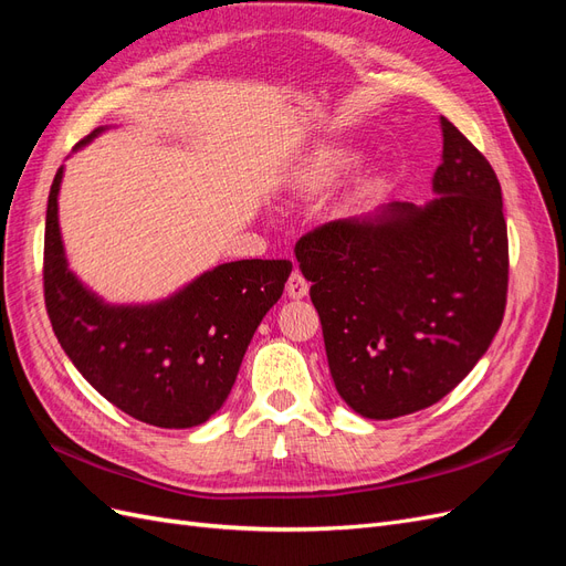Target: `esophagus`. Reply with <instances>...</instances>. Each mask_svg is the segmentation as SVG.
<instances>
[{"label":"esophagus","mask_w":566,"mask_h":566,"mask_svg":"<svg viewBox=\"0 0 566 566\" xmlns=\"http://www.w3.org/2000/svg\"><path fill=\"white\" fill-rule=\"evenodd\" d=\"M285 290H287L290 300H302V297H306V293H310V283H306V279L302 276L300 271H293V273H290Z\"/></svg>","instance_id":"obj_1"}]
</instances>
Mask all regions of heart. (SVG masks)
Returning a JSON list of instances; mask_svg holds the SVG:
<instances>
[{
  "label": "heart",
  "mask_w": 566,
  "mask_h": 566,
  "mask_svg": "<svg viewBox=\"0 0 566 566\" xmlns=\"http://www.w3.org/2000/svg\"><path fill=\"white\" fill-rule=\"evenodd\" d=\"M352 163L354 156L349 150H321L300 169L297 188L300 191H321L345 172Z\"/></svg>",
  "instance_id": "obj_1"
}]
</instances>
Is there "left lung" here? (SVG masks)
<instances>
[{"label":"left lung","mask_w":566,"mask_h":566,"mask_svg":"<svg viewBox=\"0 0 566 566\" xmlns=\"http://www.w3.org/2000/svg\"><path fill=\"white\" fill-rule=\"evenodd\" d=\"M441 134L434 200L335 219L295 245L335 389L370 420L447 397L486 354L505 314L499 177L447 117Z\"/></svg>","instance_id":"1"}]
</instances>
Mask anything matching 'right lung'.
Segmentation results:
<instances>
[{
  "instance_id": "add662e5",
  "label": "right lung",
  "mask_w": 566,
  "mask_h": 566,
  "mask_svg": "<svg viewBox=\"0 0 566 566\" xmlns=\"http://www.w3.org/2000/svg\"><path fill=\"white\" fill-rule=\"evenodd\" d=\"M61 179L63 167L46 202L44 302L63 352L101 397L136 420L165 430L210 420L229 397L256 325L281 300L293 262L219 264L167 300L108 304L67 266Z\"/></svg>"
}]
</instances>
